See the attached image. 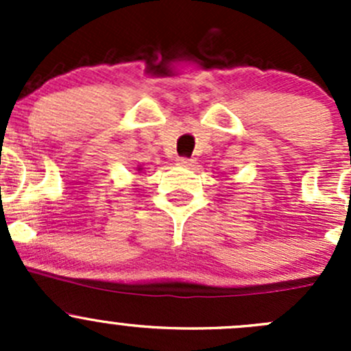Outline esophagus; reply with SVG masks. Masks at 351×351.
Returning <instances> with one entry per match:
<instances>
[{
  "label": "esophagus",
  "instance_id": "1",
  "mask_svg": "<svg viewBox=\"0 0 351 351\" xmlns=\"http://www.w3.org/2000/svg\"><path fill=\"white\" fill-rule=\"evenodd\" d=\"M178 165H180V166H185V168H190V166H193V159L178 158Z\"/></svg>",
  "mask_w": 351,
  "mask_h": 351
}]
</instances>
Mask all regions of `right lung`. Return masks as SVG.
Masks as SVG:
<instances>
[{
	"mask_svg": "<svg viewBox=\"0 0 351 351\" xmlns=\"http://www.w3.org/2000/svg\"><path fill=\"white\" fill-rule=\"evenodd\" d=\"M137 171H139V173H141V171H143V168H141V166H139V168H137Z\"/></svg>",
	"mask_w": 351,
	"mask_h": 351,
	"instance_id": "right-lung-1",
	"label": "right lung"
}]
</instances>
